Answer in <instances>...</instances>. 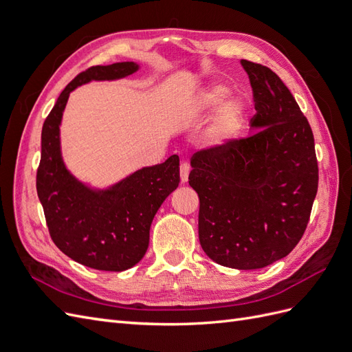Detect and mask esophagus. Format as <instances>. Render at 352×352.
<instances>
[{"label": "esophagus", "mask_w": 352, "mask_h": 352, "mask_svg": "<svg viewBox=\"0 0 352 352\" xmlns=\"http://www.w3.org/2000/svg\"><path fill=\"white\" fill-rule=\"evenodd\" d=\"M189 172H190V166L188 163L180 164V182H182V184L188 182Z\"/></svg>", "instance_id": "esophagus-1"}]
</instances>
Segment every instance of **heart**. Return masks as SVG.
<instances>
[{"label": "heart", "instance_id": "b5f03b06", "mask_svg": "<svg viewBox=\"0 0 352 352\" xmlns=\"http://www.w3.org/2000/svg\"><path fill=\"white\" fill-rule=\"evenodd\" d=\"M229 88L225 85H210L202 89L195 100V110L201 114L217 111L204 133V142L210 148H225L235 142L245 123V105L238 98L226 100Z\"/></svg>", "mask_w": 352, "mask_h": 352}]
</instances>
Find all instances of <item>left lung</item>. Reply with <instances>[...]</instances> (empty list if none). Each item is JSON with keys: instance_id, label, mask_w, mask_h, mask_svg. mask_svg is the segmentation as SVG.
Segmentation results:
<instances>
[{"instance_id": "8db88e82", "label": "left lung", "mask_w": 352, "mask_h": 352, "mask_svg": "<svg viewBox=\"0 0 352 352\" xmlns=\"http://www.w3.org/2000/svg\"><path fill=\"white\" fill-rule=\"evenodd\" d=\"M257 114L254 135L190 160L199 197L198 235L208 257L239 270L289 254L307 228L317 194L314 136L291 91L269 67L241 60Z\"/></svg>"}]
</instances>
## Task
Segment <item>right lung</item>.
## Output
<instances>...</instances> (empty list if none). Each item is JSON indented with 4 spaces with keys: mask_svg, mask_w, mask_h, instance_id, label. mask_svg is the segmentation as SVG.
I'll use <instances>...</instances> for the list:
<instances>
[{
    "mask_svg": "<svg viewBox=\"0 0 352 352\" xmlns=\"http://www.w3.org/2000/svg\"><path fill=\"white\" fill-rule=\"evenodd\" d=\"M133 61L94 66L60 94L42 126L38 198L50 235L67 257L87 267L123 272L140 263L164 199L179 186V157L142 167L107 188H92L70 173L61 154L60 126L70 92L92 80H117L140 70Z\"/></svg>",
    "mask_w": 352,
    "mask_h": 352,
    "instance_id": "right-lung-1",
    "label": "right lung"
}]
</instances>
